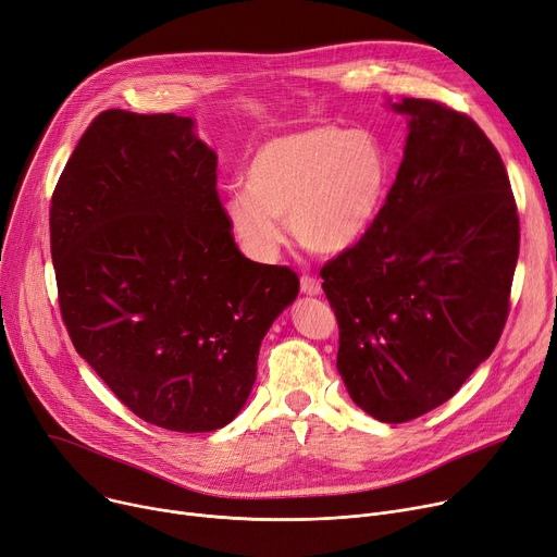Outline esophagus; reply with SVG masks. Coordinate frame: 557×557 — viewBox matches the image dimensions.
<instances>
[{"mask_svg": "<svg viewBox=\"0 0 557 557\" xmlns=\"http://www.w3.org/2000/svg\"><path fill=\"white\" fill-rule=\"evenodd\" d=\"M300 288H302L305 296H320V294H323V286H320V282L315 277H309V275H305L300 280Z\"/></svg>", "mask_w": 557, "mask_h": 557, "instance_id": "esophagus-1", "label": "esophagus"}]
</instances>
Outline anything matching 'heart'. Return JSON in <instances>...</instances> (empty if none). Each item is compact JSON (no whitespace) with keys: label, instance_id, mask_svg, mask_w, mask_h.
Segmentation results:
<instances>
[{"label":"heart","instance_id":"1","mask_svg":"<svg viewBox=\"0 0 557 557\" xmlns=\"http://www.w3.org/2000/svg\"><path fill=\"white\" fill-rule=\"evenodd\" d=\"M393 183V158L372 131L313 126L263 141L246 187L223 198L234 242L252 261H275L288 221L298 244L338 255L363 239Z\"/></svg>","mask_w":557,"mask_h":557}]
</instances>
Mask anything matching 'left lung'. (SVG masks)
Returning <instances> with one entry per match:
<instances>
[{"label":"left lung","instance_id":"8db88e82","mask_svg":"<svg viewBox=\"0 0 557 557\" xmlns=\"http://www.w3.org/2000/svg\"><path fill=\"white\" fill-rule=\"evenodd\" d=\"M391 108L408 120L397 178L363 239L320 275L349 397L399 424L451 399L499 343L519 216L502 156L470 116L429 99Z\"/></svg>","mask_w":557,"mask_h":557}]
</instances>
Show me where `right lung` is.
I'll return each instance as SVG.
<instances>
[{
  "label": "right lung",
  "mask_w": 557,
  "mask_h": 557,
  "mask_svg": "<svg viewBox=\"0 0 557 557\" xmlns=\"http://www.w3.org/2000/svg\"><path fill=\"white\" fill-rule=\"evenodd\" d=\"M191 116L106 110L51 198V259L76 352L144 422L208 433L239 416L259 345L298 298L244 257Z\"/></svg>",
  "instance_id": "add662e5"
}]
</instances>
